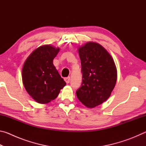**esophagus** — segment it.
<instances>
[{
    "instance_id": "34e87169",
    "label": "esophagus",
    "mask_w": 146,
    "mask_h": 146,
    "mask_svg": "<svg viewBox=\"0 0 146 146\" xmlns=\"http://www.w3.org/2000/svg\"><path fill=\"white\" fill-rule=\"evenodd\" d=\"M64 80L66 81V82L67 83V84L70 83V77H67V78H64Z\"/></svg>"
}]
</instances>
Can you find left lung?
<instances>
[{
    "mask_svg": "<svg viewBox=\"0 0 146 146\" xmlns=\"http://www.w3.org/2000/svg\"><path fill=\"white\" fill-rule=\"evenodd\" d=\"M82 83L76 91L78 100L88 108L102 104L111 96L117 80L114 60L98 43L88 42L78 47Z\"/></svg>",
    "mask_w": 146,
    "mask_h": 146,
    "instance_id": "1",
    "label": "left lung"
}]
</instances>
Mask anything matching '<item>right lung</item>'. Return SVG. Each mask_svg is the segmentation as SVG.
<instances>
[{
  "mask_svg": "<svg viewBox=\"0 0 146 146\" xmlns=\"http://www.w3.org/2000/svg\"><path fill=\"white\" fill-rule=\"evenodd\" d=\"M60 51L50 44L33 51L24 62L22 78L28 93L36 102L45 104L55 100L66 83L53 61Z\"/></svg>",
  "mask_w": 146,
  "mask_h": 146,
  "instance_id": "right-lung-1",
  "label": "right lung"
}]
</instances>
